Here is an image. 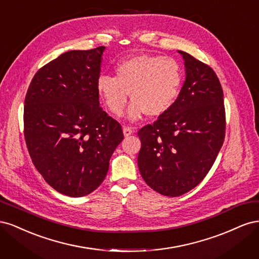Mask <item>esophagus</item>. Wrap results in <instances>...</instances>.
I'll list each match as a JSON object with an SVG mask.
<instances>
[{
    "instance_id": "1",
    "label": "esophagus",
    "mask_w": 259,
    "mask_h": 259,
    "mask_svg": "<svg viewBox=\"0 0 259 259\" xmlns=\"http://www.w3.org/2000/svg\"><path fill=\"white\" fill-rule=\"evenodd\" d=\"M123 133H124V136H130V135H132L133 133H134V128L133 127H131V126H124V128H123Z\"/></svg>"
}]
</instances>
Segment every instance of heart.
Returning a JSON list of instances; mask_svg holds the SVG:
<instances>
[{
  "label": "heart",
  "mask_w": 259,
  "mask_h": 259,
  "mask_svg": "<svg viewBox=\"0 0 259 259\" xmlns=\"http://www.w3.org/2000/svg\"><path fill=\"white\" fill-rule=\"evenodd\" d=\"M114 72L115 76L99 75L97 93L108 110L115 115L123 112L131 93V120H137L145 113L151 117L167 113L177 101L184 81L179 62L158 55L142 54L124 59L116 64Z\"/></svg>",
  "instance_id": "heart-1"
}]
</instances>
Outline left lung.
Segmentation results:
<instances>
[{
  "label": "left lung",
  "mask_w": 259,
  "mask_h": 259,
  "mask_svg": "<svg viewBox=\"0 0 259 259\" xmlns=\"http://www.w3.org/2000/svg\"><path fill=\"white\" fill-rule=\"evenodd\" d=\"M186 81L174 107L138 131L142 148L138 168L146 184L166 197H179L197 187L224 144V93L215 71L179 51Z\"/></svg>",
  "instance_id": "1"
}]
</instances>
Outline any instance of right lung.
<instances>
[{
  "instance_id": "right-lung-1",
  "label": "right lung",
  "mask_w": 259,
  "mask_h": 259,
  "mask_svg": "<svg viewBox=\"0 0 259 259\" xmlns=\"http://www.w3.org/2000/svg\"><path fill=\"white\" fill-rule=\"evenodd\" d=\"M105 46L70 51L34 74L25 99L23 134L35 168L55 190L79 198L104 182L121 124L99 106Z\"/></svg>"
}]
</instances>
